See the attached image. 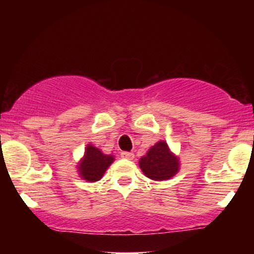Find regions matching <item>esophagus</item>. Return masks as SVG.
<instances>
[{"mask_svg": "<svg viewBox=\"0 0 254 254\" xmlns=\"http://www.w3.org/2000/svg\"><path fill=\"white\" fill-rule=\"evenodd\" d=\"M121 156L124 157V159H129V160H132L133 159V153H130V151H122L121 153Z\"/></svg>", "mask_w": 254, "mask_h": 254, "instance_id": "34e87169", "label": "esophagus"}]
</instances>
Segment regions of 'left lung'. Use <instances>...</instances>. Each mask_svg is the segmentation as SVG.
<instances>
[{
    "label": "left lung",
    "instance_id": "8db88e82",
    "mask_svg": "<svg viewBox=\"0 0 254 254\" xmlns=\"http://www.w3.org/2000/svg\"><path fill=\"white\" fill-rule=\"evenodd\" d=\"M139 167L145 177L162 182L171 179L179 171V159L170 150L165 141L157 142L139 159Z\"/></svg>",
    "mask_w": 254,
    "mask_h": 254
}]
</instances>
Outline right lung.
<instances>
[{
	"label": "right lung",
	"mask_w": 254,
	"mask_h": 254,
	"mask_svg": "<svg viewBox=\"0 0 254 254\" xmlns=\"http://www.w3.org/2000/svg\"><path fill=\"white\" fill-rule=\"evenodd\" d=\"M113 161H115V157L112 155L103 154L97 147L88 144L86 147L82 160L77 166L78 174L87 182H98L103 178L104 173Z\"/></svg>",
	"instance_id": "add662e5"
}]
</instances>
